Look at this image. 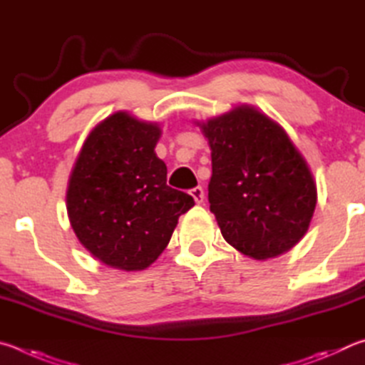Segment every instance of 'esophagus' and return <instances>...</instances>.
I'll list each match as a JSON object with an SVG mask.
<instances>
[{"instance_id": "esophagus-1", "label": "esophagus", "mask_w": 365, "mask_h": 365, "mask_svg": "<svg viewBox=\"0 0 365 365\" xmlns=\"http://www.w3.org/2000/svg\"><path fill=\"white\" fill-rule=\"evenodd\" d=\"M190 195L194 197V200H195V203H200L203 202V189L202 187H194V189H190Z\"/></svg>"}]
</instances>
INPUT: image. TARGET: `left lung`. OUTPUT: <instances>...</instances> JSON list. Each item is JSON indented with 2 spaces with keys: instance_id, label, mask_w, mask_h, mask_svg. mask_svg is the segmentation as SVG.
Segmentation results:
<instances>
[{
  "instance_id": "8db88e82",
  "label": "left lung",
  "mask_w": 365,
  "mask_h": 365,
  "mask_svg": "<svg viewBox=\"0 0 365 365\" xmlns=\"http://www.w3.org/2000/svg\"><path fill=\"white\" fill-rule=\"evenodd\" d=\"M197 126L212 149L208 200L222 237L253 259L289 252L317 203L314 176L289 134L247 104Z\"/></svg>"
}]
</instances>
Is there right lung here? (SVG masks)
<instances>
[{"mask_svg": "<svg viewBox=\"0 0 365 365\" xmlns=\"http://www.w3.org/2000/svg\"><path fill=\"white\" fill-rule=\"evenodd\" d=\"M157 123L115 112L89 133L67 186V215L93 257L120 271H143L168 245L179 216L195 203L166 186L155 153Z\"/></svg>", "mask_w": 365, "mask_h": 365, "instance_id": "1", "label": "right lung"}]
</instances>
